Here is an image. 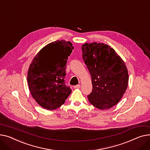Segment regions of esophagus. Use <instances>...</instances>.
Instances as JSON below:
<instances>
[{
  "mask_svg": "<svg viewBox=\"0 0 150 150\" xmlns=\"http://www.w3.org/2000/svg\"><path fill=\"white\" fill-rule=\"evenodd\" d=\"M81 88V85H77L74 86V88H75V89H79V88Z\"/></svg>",
  "mask_w": 150,
  "mask_h": 150,
  "instance_id": "esophagus-1",
  "label": "esophagus"
}]
</instances>
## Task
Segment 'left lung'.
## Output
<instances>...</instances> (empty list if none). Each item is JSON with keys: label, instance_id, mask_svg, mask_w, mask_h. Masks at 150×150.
<instances>
[{"label": "left lung", "instance_id": "8db88e82", "mask_svg": "<svg viewBox=\"0 0 150 150\" xmlns=\"http://www.w3.org/2000/svg\"><path fill=\"white\" fill-rule=\"evenodd\" d=\"M82 50L93 85L88 98L97 108L110 109L121 100L127 88V66L115 50L105 43H85Z\"/></svg>", "mask_w": 150, "mask_h": 150}]
</instances>
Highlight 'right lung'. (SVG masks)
Masks as SVG:
<instances>
[{"instance_id":"1","label":"right lung","mask_w":150,"mask_h":150,"mask_svg":"<svg viewBox=\"0 0 150 150\" xmlns=\"http://www.w3.org/2000/svg\"><path fill=\"white\" fill-rule=\"evenodd\" d=\"M73 48L70 42H52L42 48L32 60L27 74L28 87L33 99L42 107L56 110L71 93L64 78L67 59Z\"/></svg>"}]
</instances>
